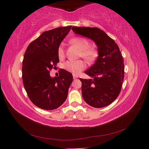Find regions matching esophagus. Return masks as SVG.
I'll return each mask as SVG.
<instances>
[{"mask_svg": "<svg viewBox=\"0 0 149 149\" xmlns=\"http://www.w3.org/2000/svg\"><path fill=\"white\" fill-rule=\"evenodd\" d=\"M73 78L74 79H77V78H78V75H76V74H73Z\"/></svg>", "mask_w": 149, "mask_h": 149, "instance_id": "1", "label": "esophagus"}]
</instances>
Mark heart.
<instances>
[{
  "label": "heart",
  "mask_w": 149,
  "mask_h": 149,
  "mask_svg": "<svg viewBox=\"0 0 149 149\" xmlns=\"http://www.w3.org/2000/svg\"><path fill=\"white\" fill-rule=\"evenodd\" d=\"M72 45L76 46L81 50L80 56L88 61L93 60L97 55L96 50L93 47H90V42L87 39L82 37L74 38L70 41ZM58 55L59 59H62L65 57V51L62 45H60L58 50ZM64 68L66 70L73 73L74 74H78L86 68V63L82 60L77 61H67L65 63Z\"/></svg>",
  "instance_id": "b5f03b06"
}]
</instances>
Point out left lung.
<instances>
[{
	"instance_id": "1",
	"label": "left lung",
	"mask_w": 149,
	"mask_h": 149,
	"mask_svg": "<svg viewBox=\"0 0 149 149\" xmlns=\"http://www.w3.org/2000/svg\"><path fill=\"white\" fill-rule=\"evenodd\" d=\"M72 29L75 34L92 40L98 48L95 63L84 72L93 79H80L83 99L96 108L108 106L120 94L124 77L123 59L119 47L99 28L72 27Z\"/></svg>"
}]
</instances>
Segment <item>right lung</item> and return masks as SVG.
Wrapping results in <instances>:
<instances>
[{
  "label": "right lung",
  "mask_w": 149,
  "mask_h": 149,
  "mask_svg": "<svg viewBox=\"0 0 149 149\" xmlns=\"http://www.w3.org/2000/svg\"><path fill=\"white\" fill-rule=\"evenodd\" d=\"M71 28L70 26L45 31L29 44L24 54V86L31 102L41 109H57L67 98L72 74L60 69L58 77H51L50 71L59 62L58 48Z\"/></svg>",
  "instance_id": "1"
}]
</instances>
